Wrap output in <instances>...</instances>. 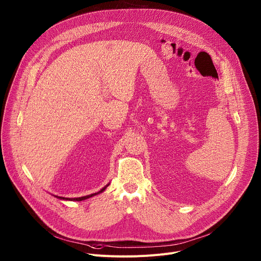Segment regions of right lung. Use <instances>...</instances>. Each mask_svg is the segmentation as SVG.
Instances as JSON below:
<instances>
[{
	"label": "right lung",
	"instance_id": "add662e5",
	"mask_svg": "<svg viewBox=\"0 0 261 261\" xmlns=\"http://www.w3.org/2000/svg\"><path fill=\"white\" fill-rule=\"evenodd\" d=\"M108 186V185H107ZM107 186H105V187L102 189V190H100L99 192H97V193H94V194H91V195H87V196H83V197H77V198H65V197H60V196H56V197H58V198H61V199H69V200H77V201H82V200H85V199H87V198H90V197H92V196H94V195H96V194H98V193H101V192H103L105 189H106V187Z\"/></svg>",
	"mask_w": 261,
	"mask_h": 261
}]
</instances>
